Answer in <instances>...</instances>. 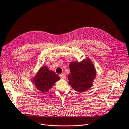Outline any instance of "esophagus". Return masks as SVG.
<instances>
[{
    "label": "esophagus",
    "instance_id": "esophagus-1",
    "mask_svg": "<svg viewBox=\"0 0 129 129\" xmlns=\"http://www.w3.org/2000/svg\"><path fill=\"white\" fill-rule=\"evenodd\" d=\"M59 76L60 77V78L64 79H65V77H66V75H65V73H62L61 74H60Z\"/></svg>",
    "mask_w": 129,
    "mask_h": 129
}]
</instances>
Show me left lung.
<instances>
[{
  "instance_id": "obj_1",
  "label": "left lung",
  "mask_w": 129,
  "mask_h": 129,
  "mask_svg": "<svg viewBox=\"0 0 129 129\" xmlns=\"http://www.w3.org/2000/svg\"><path fill=\"white\" fill-rule=\"evenodd\" d=\"M69 68L71 73L68 76L69 83L75 90L82 92L91 87L96 74L94 66L89 59L72 62Z\"/></svg>"
}]
</instances>
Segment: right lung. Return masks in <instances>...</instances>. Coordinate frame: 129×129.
<instances>
[{"mask_svg": "<svg viewBox=\"0 0 129 129\" xmlns=\"http://www.w3.org/2000/svg\"><path fill=\"white\" fill-rule=\"evenodd\" d=\"M59 79L60 77L54 72L49 70L46 66H44L40 69L34 80L36 88L44 93L49 91Z\"/></svg>", "mask_w": 129, "mask_h": 129, "instance_id": "1", "label": "right lung"}]
</instances>
